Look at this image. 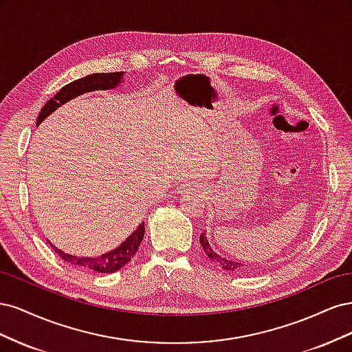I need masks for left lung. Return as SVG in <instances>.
<instances>
[{"instance_id": "left-lung-1", "label": "left lung", "mask_w": 352, "mask_h": 352, "mask_svg": "<svg viewBox=\"0 0 352 352\" xmlns=\"http://www.w3.org/2000/svg\"><path fill=\"white\" fill-rule=\"evenodd\" d=\"M199 243H201L202 250H204L207 257H208L211 261L217 263L223 270H226V272H229V273H242V272H248V269L251 267V265H248V264H241V263H238V261L223 258L221 255H219L217 252L212 251L211 245L208 243V239H207V236H206V232L201 233Z\"/></svg>"}]
</instances>
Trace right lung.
I'll list each match as a JSON object with an SVG mask.
<instances>
[{
  "instance_id": "add662e5",
  "label": "right lung",
  "mask_w": 352,
  "mask_h": 352,
  "mask_svg": "<svg viewBox=\"0 0 352 352\" xmlns=\"http://www.w3.org/2000/svg\"><path fill=\"white\" fill-rule=\"evenodd\" d=\"M123 74L124 72L94 73V74H88V76H85L82 79L73 80L69 85H65V87L54 95V98L47 101V104L42 107L38 116L36 124H41V122H44V119H47L52 111H56L60 105L79 97V95L85 92L117 88L123 80ZM144 235H145V226L144 223H141L132 235L129 238H126V241L122 242L119 247L114 248L110 252L100 255V257H78V255H70V254L63 252L50 241L48 243L58 257L61 260H65L66 263H69L70 265H76V267H80L85 270H92L97 273H114L117 270H120L124 264H127L133 258V255L136 254L138 248H140V245L144 239Z\"/></svg>"
}]
</instances>
